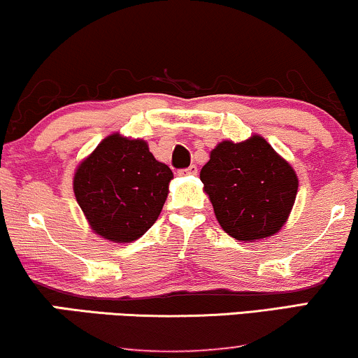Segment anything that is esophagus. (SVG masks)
Instances as JSON below:
<instances>
[{
	"instance_id": "esophagus-1",
	"label": "esophagus",
	"mask_w": 358,
	"mask_h": 358,
	"mask_svg": "<svg viewBox=\"0 0 358 358\" xmlns=\"http://www.w3.org/2000/svg\"><path fill=\"white\" fill-rule=\"evenodd\" d=\"M198 173V169L196 165H189L187 170H180L178 175H196Z\"/></svg>"
}]
</instances>
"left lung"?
<instances>
[{
	"label": "left lung",
	"instance_id": "8db88e82",
	"mask_svg": "<svg viewBox=\"0 0 358 358\" xmlns=\"http://www.w3.org/2000/svg\"><path fill=\"white\" fill-rule=\"evenodd\" d=\"M200 180L221 228L244 243L274 236L286 224L299 188L292 165L261 135L220 142Z\"/></svg>",
	"mask_w": 358,
	"mask_h": 358
}]
</instances>
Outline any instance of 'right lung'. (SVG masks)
Masks as SVG:
<instances>
[{
    "mask_svg": "<svg viewBox=\"0 0 358 358\" xmlns=\"http://www.w3.org/2000/svg\"><path fill=\"white\" fill-rule=\"evenodd\" d=\"M173 173L142 138L112 134L74 171L76 200L94 233L132 243L160 216Z\"/></svg>",
    "mask_w": 358,
    "mask_h": 358,
    "instance_id": "add662e5",
    "label": "right lung"
}]
</instances>
